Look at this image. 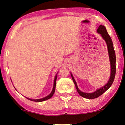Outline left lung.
<instances>
[{"label":"left lung","instance_id":"obj_1","mask_svg":"<svg viewBox=\"0 0 125 125\" xmlns=\"http://www.w3.org/2000/svg\"><path fill=\"white\" fill-rule=\"evenodd\" d=\"M97 33L99 34H101L102 37L103 38V39L105 40L108 48V52L109 55V58L111 68L110 76L108 83H106V84L104 85L103 86H102V87L97 88V89L94 92H84L81 91L79 89L78 85H77V83L75 80L73 76L72 73H70L72 79L73 80V82L75 85L77 91L79 93V94H80L81 97H83V98L90 99L96 98L99 96H100L101 95H102L103 93L105 92L106 91L112 86L113 81H114L115 76V73H116V55H115V52L114 49V46H113L112 39H111L109 35L108 34L105 26L100 25V26H99L98 28L97 29Z\"/></svg>","mask_w":125,"mask_h":125}]
</instances>
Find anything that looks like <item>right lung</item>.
Masks as SVG:
<instances>
[{
    "instance_id": "right-lung-1",
    "label": "right lung",
    "mask_w": 125,
    "mask_h": 125,
    "mask_svg": "<svg viewBox=\"0 0 125 125\" xmlns=\"http://www.w3.org/2000/svg\"><path fill=\"white\" fill-rule=\"evenodd\" d=\"M57 73L56 74V76L55 77V79H54V82H53V88H52V90L50 94L48 96H47L46 97H44V98H40V99H31V98H27V97H26V98H27L28 99H29V100H31V101H34V102H42V101H46V100H47V99H49L50 98H51L52 97V96L54 94V93H55V88H56V80H57ZM16 89V88H15Z\"/></svg>"
}]
</instances>
